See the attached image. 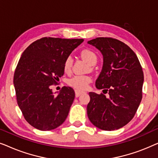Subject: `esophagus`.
I'll list each match as a JSON object with an SVG mask.
<instances>
[{"mask_svg":"<svg viewBox=\"0 0 158 158\" xmlns=\"http://www.w3.org/2000/svg\"><path fill=\"white\" fill-rule=\"evenodd\" d=\"M75 96H76V97H79L80 96H81V95L84 94V91H83V90H77V89L75 90Z\"/></svg>","mask_w":158,"mask_h":158,"instance_id":"1","label":"esophagus"}]
</instances>
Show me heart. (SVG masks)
Returning <instances> with one entry per match:
<instances>
[{
  "mask_svg": "<svg viewBox=\"0 0 158 158\" xmlns=\"http://www.w3.org/2000/svg\"><path fill=\"white\" fill-rule=\"evenodd\" d=\"M81 56L90 65H94L97 62V56L94 52L90 49H84L81 52ZM73 60L72 56H68L64 62V71L67 73L72 70ZM91 81L90 77L87 75H76L68 81V84L77 90H83L88 87V83Z\"/></svg>",
  "mask_w": 158,
  "mask_h": 158,
  "instance_id": "1",
  "label": "heart"
}]
</instances>
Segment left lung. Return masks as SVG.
<instances>
[{
    "label": "left lung",
    "mask_w": 158,
    "mask_h": 158,
    "mask_svg": "<svg viewBox=\"0 0 158 158\" xmlns=\"http://www.w3.org/2000/svg\"><path fill=\"white\" fill-rule=\"evenodd\" d=\"M88 44L102 54L103 67L96 87L104 89L109 95L106 97L103 94L89 93L88 118L102 130H116L132 119L141 102L142 68L132 49L119 40L98 37L88 41Z\"/></svg>",
    "instance_id": "obj_1"
}]
</instances>
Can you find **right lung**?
<instances>
[{
    "label": "right lung",
    "mask_w": 158,
    "mask_h": 158,
    "mask_svg": "<svg viewBox=\"0 0 158 158\" xmlns=\"http://www.w3.org/2000/svg\"><path fill=\"white\" fill-rule=\"evenodd\" d=\"M83 39L44 37L23 52L14 73L17 103L27 122L49 131L60 126L75 98L72 88L53 93L51 85L64 74V62ZM57 93V95H55Z\"/></svg>",
    "instance_id": "right-lung-1"
}]
</instances>
